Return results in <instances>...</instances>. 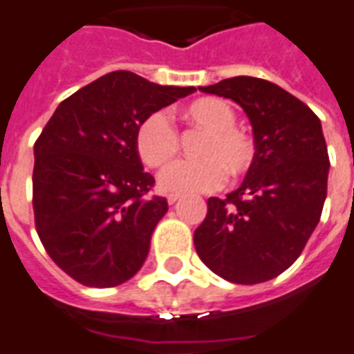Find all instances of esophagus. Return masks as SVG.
I'll list each match as a JSON object with an SVG mask.
<instances>
[{"label":"esophagus","mask_w":354,"mask_h":354,"mask_svg":"<svg viewBox=\"0 0 354 354\" xmlns=\"http://www.w3.org/2000/svg\"><path fill=\"white\" fill-rule=\"evenodd\" d=\"M179 199H180L179 194H169L168 195V205H175V203H177Z\"/></svg>","instance_id":"esophagus-1"}]
</instances>
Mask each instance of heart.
<instances>
[{
	"instance_id": "1",
	"label": "heart",
	"mask_w": 354,
	"mask_h": 354,
	"mask_svg": "<svg viewBox=\"0 0 354 354\" xmlns=\"http://www.w3.org/2000/svg\"><path fill=\"white\" fill-rule=\"evenodd\" d=\"M183 117L206 131L197 155L201 159L175 160L162 169L157 185L168 194H203L219 188L226 171L237 179L252 168L256 146L247 133L236 128V111L221 98H199L185 107ZM135 149L146 166L159 168L179 151V133L164 111L144 118L135 135Z\"/></svg>"
}]
</instances>
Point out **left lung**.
Returning a JSON list of instances; mask_svg holds the SVG:
<instances>
[{"label": "left lung", "mask_w": 354, "mask_h": 354, "mask_svg": "<svg viewBox=\"0 0 354 354\" xmlns=\"http://www.w3.org/2000/svg\"><path fill=\"white\" fill-rule=\"evenodd\" d=\"M199 89L243 107L256 159L237 190L208 199V214L194 234L195 250L232 283H263L298 259L320 221L329 175L320 118L290 93L254 76Z\"/></svg>", "instance_id": "left-lung-1"}]
</instances>
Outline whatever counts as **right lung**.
<instances>
[{
  "mask_svg": "<svg viewBox=\"0 0 354 354\" xmlns=\"http://www.w3.org/2000/svg\"><path fill=\"white\" fill-rule=\"evenodd\" d=\"M195 87L113 71L56 107L34 144L36 230L53 261L87 287H117L140 270L164 197L135 149L144 118Z\"/></svg>",
  "mask_w": 354,
  "mask_h": 354,
  "instance_id": "1",
  "label": "right lung"
}]
</instances>
